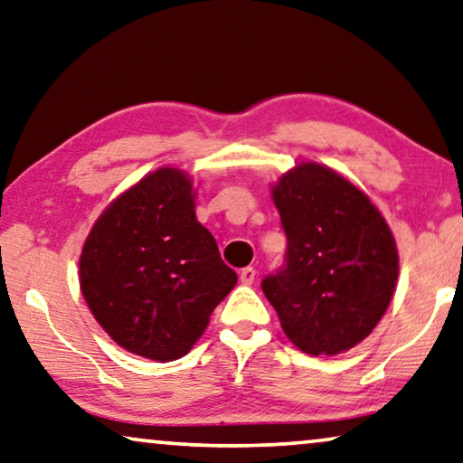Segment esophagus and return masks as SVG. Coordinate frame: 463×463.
<instances>
[{
  "label": "esophagus",
  "instance_id": "esophagus-1",
  "mask_svg": "<svg viewBox=\"0 0 463 463\" xmlns=\"http://www.w3.org/2000/svg\"><path fill=\"white\" fill-rule=\"evenodd\" d=\"M255 268H251V266H247V268H243V270L239 272V280L243 282V285H253V280H255Z\"/></svg>",
  "mask_w": 463,
  "mask_h": 463
}]
</instances>
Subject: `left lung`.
<instances>
[{"label": "left lung", "mask_w": 463, "mask_h": 463, "mask_svg": "<svg viewBox=\"0 0 463 463\" xmlns=\"http://www.w3.org/2000/svg\"><path fill=\"white\" fill-rule=\"evenodd\" d=\"M272 197L287 253L261 291L301 351L351 349L374 330L395 293L399 255L389 224L355 184L314 162L287 172Z\"/></svg>", "instance_id": "left-lung-1"}]
</instances>
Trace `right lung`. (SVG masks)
<instances>
[{
  "label": "right lung",
  "mask_w": 463,
  "mask_h": 463,
  "mask_svg": "<svg viewBox=\"0 0 463 463\" xmlns=\"http://www.w3.org/2000/svg\"><path fill=\"white\" fill-rule=\"evenodd\" d=\"M237 285L216 239L197 222L184 172L160 168L109 203L80 253V291L101 328L130 354H189Z\"/></svg>",
  "instance_id": "right-lung-1"
}]
</instances>
